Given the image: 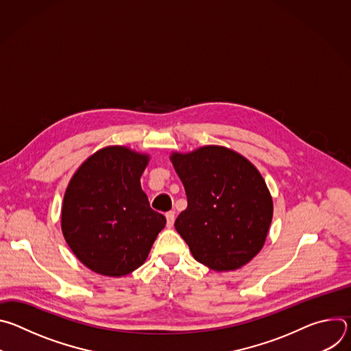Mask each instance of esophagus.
<instances>
[{
    "label": "esophagus",
    "instance_id": "obj_1",
    "mask_svg": "<svg viewBox=\"0 0 351 351\" xmlns=\"http://www.w3.org/2000/svg\"><path fill=\"white\" fill-rule=\"evenodd\" d=\"M165 217H167V225H168V228H172V225H173V222H175V211H168V213L165 214Z\"/></svg>",
    "mask_w": 351,
    "mask_h": 351
}]
</instances>
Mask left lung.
Returning <instances> with one entry per match:
<instances>
[{
  "label": "left lung",
  "mask_w": 351,
  "mask_h": 351,
  "mask_svg": "<svg viewBox=\"0 0 351 351\" xmlns=\"http://www.w3.org/2000/svg\"><path fill=\"white\" fill-rule=\"evenodd\" d=\"M187 208L175 229L193 257L214 271L243 267L263 248L272 221V198L257 171L229 148L207 145L172 154Z\"/></svg>",
  "instance_id": "1"
}]
</instances>
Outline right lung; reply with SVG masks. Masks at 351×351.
Masks as SVG:
<instances>
[{
    "mask_svg": "<svg viewBox=\"0 0 351 351\" xmlns=\"http://www.w3.org/2000/svg\"><path fill=\"white\" fill-rule=\"evenodd\" d=\"M148 156L126 147L99 149L71 179L62 206V233L91 271L125 276L147 258L165 228L140 186Z\"/></svg>",
    "mask_w": 351,
    "mask_h": 351,
    "instance_id": "add662e5",
    "label": "right lung"
}]
</instances>
